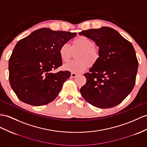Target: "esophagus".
<instances>
[{
    "label": "esophagus",
    "mask_w": 147,
    "mask_h": 147,
    "mask_svg": "<svg viewBox=\"0 0 147 147\" xmlns=\"http://www.w3.org/2000/svg\"><path fill=\"white\" fill-rule=\"evenodd\" d=\"M77 76V74L76 73H71V77L75 78Z\"/></svg>",
    "instance_id": "34e87169"
}]
</instances>
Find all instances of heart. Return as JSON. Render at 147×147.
<instances>
[{
  "label": "heart",
  "instance_id": "b5f03b06",
  "mask_svg": "<svg viewBox=\"0 0 147 147\" xmlns=\"http://www.w3.org/2000/svg\"><path fill=\"white\" fill-rule=\"evenodd\" d=\"M72 51H78L75 55L76 59L65 63L63 68L74 73H79L87 69L88 65L92 66L100 59L99 50L95 47V43L85 36H79L74 39L70 46L67 43L62 44L59 49V55L63 62L70 59Z\"/></svg>",
  "mask_w": 147,
  "mask_h": 147
}]
</instances>
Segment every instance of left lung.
<instances>
[{"mask_svg":"<svg viewBox=\"0 0 147 147\" xmlns=\"http://www.w3.org/2000/svg\"><path fill=\"white\" fill-rule=\"evenodd\" d=\"M79 35L89 38L99 47L98 62L84 74L87 82L81 95L100 109L119 105L133 90L138 62L131 43L108 27L83 30Z\"/></svg>","mask_w":147,"mask_h":147,"instance_id":"obj_1","label":"left lung"}]
</instances>
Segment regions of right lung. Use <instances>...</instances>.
Returning <instances> with one entry per match:
<instances>
[{
    "label": "right lung",
    "instance_id": "right-lung-1",
    "mask_svg": "<svg viewBox=\"0 0 147 147\" xmlns=\"http://www.w3.org/2000/svg\"><path fill=\"white\" fill-rule=\"evenodd\" d=\"M76 32L42 28L21 39L9 61L10 84L21 101L33 106L52 102L70 77L69 71H52L62 65L59 49Z\"/></svg>",
    "mask_w": 147,
    "mask_h": 147
}]
</instances>
